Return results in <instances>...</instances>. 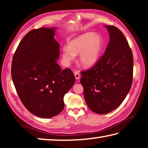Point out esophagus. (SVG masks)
<instances>
[{
  "mask_svg": "<svg viewBox=\"0 0 148 148\" xmlns=\"http://www.w3.org/2000/svg\"><path fill=\"white\" fill-rule=\"evenodd\" d=\"M74 76L75 77H76V79H79L80 78V74L79 73V72H74Z\"/></svg>",
  "mask_w": 148,
  "mask_h": 148,
  "instance_id": "1",
  "label": "esophagus"
}]
</instances>
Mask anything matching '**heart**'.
Instances as JSON below:
<instances>
[{"instance_id":"heart-1","label":"heart","mask_w":148,"mask_h":148,"mask_svg":"<svg viewBox=\"0 0 148 148\" xmlns=\"http://www.w3.org/2000/svg\"><path fill=\"white\" fill-rule=\"evenodd\" d=\"M104 47V42L101 35L89 32L79 35L69 42L68 47L62 49V59L71 62L74 56L79 53L78 61L82 66L90 68L99 61Z\"/></svg>"}]
</instances>
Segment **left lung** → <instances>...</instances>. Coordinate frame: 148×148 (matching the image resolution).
Returning <instances> with one entry per match:
<instances>
[{
  "instance_id": "obj_1",
  "label": "left lung",
  "mask_w": 148,
  "mask_h": 148,
  "mask_svg": "<svg viewBox=\"0 0 148 148\" xmlns=\"http://www.w3.org/2000/svg\"><path fill=\"white\" fill-rule=\"evenodd\" d=\"M110 42L98 62L81 72L85 101L90 110L105 114L117 108L131 89L133 56L128 42L117 27L106 25Z\"/></svg>"
}]
</instances>
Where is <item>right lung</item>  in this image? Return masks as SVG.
Masks as SVG:
<instances>
[{
  "label": "right lung",
  "instance_id": "1",
  "mask_svg": "<svg viewBox=\"0 0 148 148\" xmlns=\"http://www.w3.org/2000/svg\"><path fill=\"white\" fill-rule=\"evenodd\" d=\"M56 27L33 29L20 42L12 62V78L26 108L35 116L49 118L64 108V96L74 84L71 69L57 64L59 44Z\"/></svg>",
  "mask_w": 148,
  "mask_h": 148
}]
</instances>
